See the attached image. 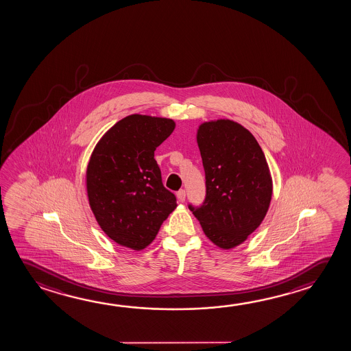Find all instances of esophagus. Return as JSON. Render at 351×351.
Returning a JSON list of instances; mask_svg holds the SVG:
<instances>
[{"label": "esophagus", "mask_w": 351, "mask_h": 351, "mask_svg": "<svg viewBox=\"0 0 351 351\" xmlns=\"http://www.w3.org/2000/svg\"><path fill=\"white\" fill-rule=\"evenodd\" d=\"M185 190L180 189L179 190L178 193H177V197H178V200L180 201V202H184L185 201Z\"/></svg>", "instance_id": "obj_1"}]
</instances>
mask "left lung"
I'll return each mask as SVG.
<instances>
[{"mask_svg":"<svg viewBox=\"0 0 351 351\" xmlns=\"http://www.w3.org/2000/svg\"><path fill=\"white\" fill-rule=\"evenodd\" d=\"M197 145L206 178V197L189 205L204 233L229 250L244 243L266 216L273 184L265 154L239 123L217 119L201 124Z\"/></svg>","mask_w":351,"mask_h":351,"instance_id":"1","label":"left lung"}]
</instances>
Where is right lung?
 <instances>
[{"mask_svg": "<svg viewBox=\"0 0 351 351\" xmlns=\"http://www.w3.org/2000/svg\"><path fill=\"white\" fill-rule=\"evenodd\" d=\"M174 128L169 118L132 114L95 146L86 168L90 207L101 229L117 244L143 250L177 207L154 157Z\"/></svg>", "mask_w": 351, "mask_h": 351, "instance_id": "add662e5", "label": "right lung"}]
</instances>
